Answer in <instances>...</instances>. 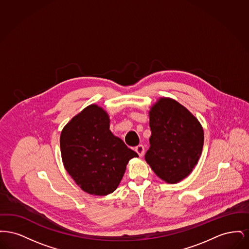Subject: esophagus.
Wrapping results in <instances>:
<instances>
[{"label": "esophagus", "instance_id": "obj_1", "mask_svg": "<svg viewBox=\"0 0 249 249\" xmlns=\"http://www.w3.org/2000/svg\"><path fill=\"white\" fill-rule=\"evenodd\" d=\"M135 151L137 152V154L139 155L140 157H142L144 154V147L142 144H139L135 147Z\"/></svg>", "mask_w": 249, "mask_h": 249}]
</instances>
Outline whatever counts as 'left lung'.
<instances>
[{"instance_id":"obj_1","label":"left lung","mask_w":249,"mask_h":249,"mask_svg":"<svg viewBox=\"0 0 249 249\" xmlns=\"http://www.w3.org/2000/svg\"><path fill=\"white\" fill-rule=\"evenodd\" d=\"M149 126L146 162L166 183L180 182L200 159L204 141L201 123L177 101L160 98L150 108Z\"/></svg>"}]
</instances>
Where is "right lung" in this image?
Segmentation results:
<instances>
[{
	"label": "right lung",
	"instance_id": "1",
	"mask_svg": "<svg viewBox=\"0 0 249 249\" xmlns=\"http://www.w3.org/2000/svg\"><path fill=\"white\" fill-rule=\"evenodd\" d=\"M107 112L97 105L86 107L60 133L64 168L81 188L97 196L114 192L126 166L138 154L109 130Z\"/></svg>",
	"mask_w": 249,
	"mask_h": 249
}]
</instances>
